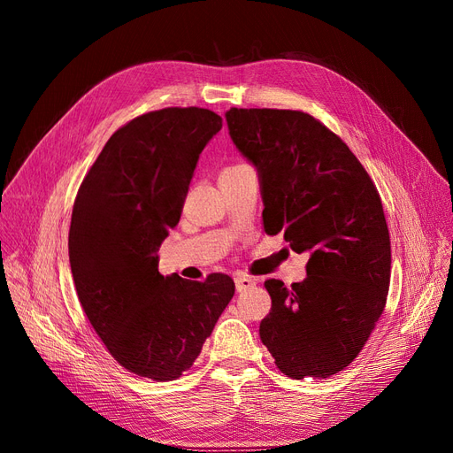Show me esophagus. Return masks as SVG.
<instances>
[{"label":"esophagus","mask_w":453,"mask_h":453,"mask_svg":"<svg viewBox=\"0 0 453 453\" xmlns=\"http://www.w3.org/2000/svg\"><path fill=\"white\" fill-rule=\"evenodd\" d=\"M256 286V279H252V276H246V274H237L235 276V288L237 291H244L248 288Z\"/></svg>","instance_id":"34e87169"}]
</instances>
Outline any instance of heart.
Wrapping results in <instances>:
<instances>
[{"label":"heart","instance_id":"heart-1","mask_svg":"<svg viewBox=\"0 0 453 453\" xmlns=\"http://www.w3.org/2000/svg\"><path fill=\"white\" fill-rule=\"evenodd\" d=\"M237 167H241V165H235V167H226L224 171H233V169H237ZM224 171H222V173H224Z\"/></svg>","mask_w":453,"mask_h":453}]
</instances>
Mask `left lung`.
<instances>
[{"label": "left lung", "mask_w": 453, "mask_h": 453, "mask_svg": "<svg viewBox=\"0 0 453 453\" xmlns=\"http://www.w3.org/2000/svg\"><path fill=\"white\" fill-rule=\"evenodd\" d=\"M229 135L259 174L264 227L311 252L306 279L267 280L259 337L289 378H327L352 363L382 316L391 244L382 199L359 159L314 116L282 109L226 112Z\"/></svg>", "instance_id": "obj_1"}]
</instances>
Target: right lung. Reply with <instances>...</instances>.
<instances>
[{
    "instance_id": "1",
    "label": "right lung",
    "mask_w": 453,
    "mask_h": 453,
    "mask_svg": "<svg viewBox=\"0 0 453 453\" xmlns=\"http://www.w3.org/2000/svg\"><path fill=\"white\" fill-rule=\"evenodd\" d=\"M222 129L209 109L169 107L116 129L79 188L69 264L82 311L124 369L156 382L192 367L235 294L231 276L157 271L199 154Z\"/></svg>"
}]
</instances>
